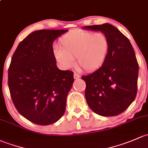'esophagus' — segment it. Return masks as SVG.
Listing matches in <instances>:
<instances>
[{"mask_svg":"<svg viewBox=\"0 0 148 148\" xmlns=\"http://www.w3.org/2000/svg\"><path fill=\"white\" fill-rule=\"evenodd\" d=\"M73 76H74V78L75 79H78V78H80V75L77 74V73H74Z\"/></svg>","mask_w":148,"mask_h":148,"instance_id":"34e87169","label":"esophagus"}]
</instances>
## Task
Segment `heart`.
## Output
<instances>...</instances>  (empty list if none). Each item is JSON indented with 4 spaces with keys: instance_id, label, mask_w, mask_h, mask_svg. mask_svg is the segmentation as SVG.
<instances>
[{
    "instance_id": "b5f03b06",
    "label": "heart",
    "mask_w": 148,
    "mask_h": 148,
    "mask_svg": "<svg viewBox=\"0 0 148 148\" xmlns=\"http://www.w3.org/2000/svg\"><path fill=\"white\" fill-rule=\"evenodd\" d=\"M60 50L54 51L57 62L64 69L76 63L87 71L99 69L106 62L110 49L108 36L102 32L92 33L74 30L65 34L59 41Z\"/></svg>"
}]
</instances>
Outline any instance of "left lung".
I'll list each match as a JSON object with an SVG mask.
<instances>
[{
    "instance_id": "left-lung-1",
    "label": "left lung",
    "mask_w": 148,
    "mask_h": 148,
    "mask_svg": "<svg viewBox=\"0 0 148 148\" xmlns=\"http://www.w3.org/2000/svg\"><path fill=\"white\" fill-rule=\"evenodd\" d=\"M83 29L102 32L110 42L104 64L95 72L82 76L86 83L87 103L101 116L119 115L136 97L139 68L133 48L129 39L111 24L89 25Z\"/></svg>"
}]
</instances>
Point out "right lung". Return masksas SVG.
I'll list each match as a JSON object with an SVG mask.
<instances>
[{
	"label": "right lung",
	"instance_id": "right-lung-1",
	"mask_svg": "<svg viewBox=\"0 0 148 148\" xmlns=\"http://www.w3.org/2000/svg\"><path fill=\"white\" fill-rule=\"evenodd\" d=\"M68 30H40L18 44L8 69V87L22 116L40 125L60 120L74 82L73 73L56 65L53 44Z\"/></svg>",
	"mask_w": 148,
	"mask_h": 148
}]
</instances>
